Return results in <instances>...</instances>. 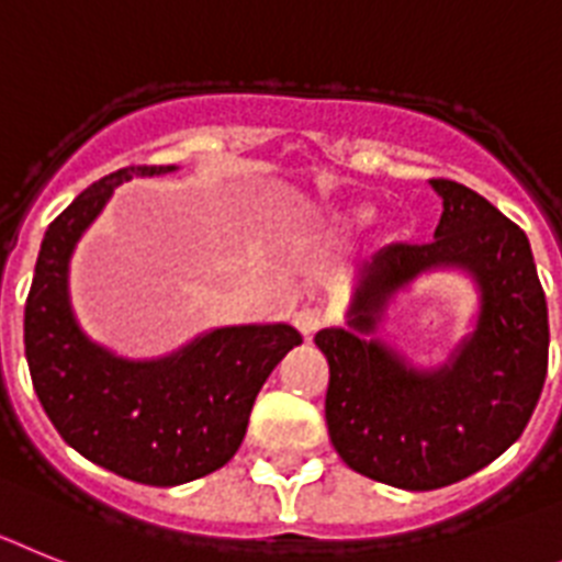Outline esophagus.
Segmentation results:
<instances>
[{
  "label": "esophagus",
  "instance_id": "esophagus-1",
  "mask_svg": "<svg viewBox=\"0 0 562 562\" xmlns=\"http://www.w3.org/2000/svg\"><path fill=\"white\" fill-rule=\"evenodd\" d=\"M328 322V314L322 308H316V305H308V308H300L294 314V325L300 328L302 336H314L316 330L322 328Z\"/></svg>",
  "mask_w": 562,
  "mask_h": 562
}]
</instances>
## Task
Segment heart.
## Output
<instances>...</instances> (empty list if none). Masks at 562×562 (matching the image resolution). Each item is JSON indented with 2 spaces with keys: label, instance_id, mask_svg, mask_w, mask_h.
Here are the masks:
<instances>
[{
  "label": "heart",
  "instance_id": "heart-1",
  "mask_svg": "<svg viewBox=\"0 0 562 562\" xmlns=\"http://www.w3.org/2000/svg\"><path fill=\"white\" fill-rule=\"evenodd\" d=\"M370 217H373V206H368V203H359V206H353L348 212L350 223H368Z\"/></svg>",
  "mask_w": 562,
  "mask_h": 562
}]
</instances>
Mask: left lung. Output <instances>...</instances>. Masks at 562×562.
<instances>
[{
	"label": "left lung",
	"mask_w": 562,
	"mask_h": 562,
	"mask_svg": "<svg viewBox=\"0 0 562 562\" xmlns=\"http://www.w3.org/2000/svg\"><path fill=\"white\" fill-rule=\"evenodd\" d=\"M443 212L436 240L387 246L362 266L345 328L314 336L330 364L325 422L341 461L398 490H441L504 456L529 424L549 368V311L529 237L456 180H429ZM432 267L482 288L476 330L450 366L416 371L362 340L390 295Z\"/></svg>",
	"instance_id": "8db88e82"
}]
</instances>
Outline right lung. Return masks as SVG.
I'll use <instances>...</instances> for the list:
<instances>
[{
    "label": "right lung",
    "instance_id": "right-lung-1",
    "mask_svg": "<svg viewBox=\"0 0 562 562\" xmlns=\"http://www.w3.org/2000/svg\"><path fill=\"white\" fill-rule=\"evenodd\" d=\"M175 166H126L95 180L47 226L24 302V356L58 436L121 477L178 486L221 470L246 436L254 398L302 336L291 325L217 328L178 353L130 362L78 328L67 266L112 189Z\"/></svg>",
    "mask_w": 562,
    "mask_h": 562
}]
</instances>
